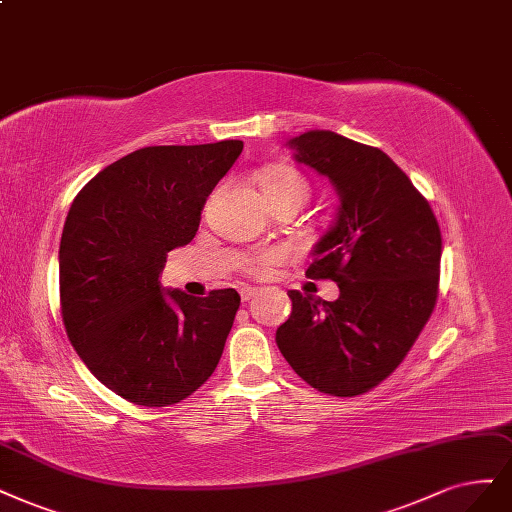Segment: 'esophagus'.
<instances>
[{
  "mask_svg": "<svg viewBox=\"0 0 512 512\" xmlns=\"http://www.w3.org/2000/svg\"><path fill=\"white\" fill-rule=\"evenodd\" d=\"M256 292H258L256 288H248V286L241 288V290H239V294H241V301H243V303H250L252 298L256 296Z\"/></svg>",
  "mask_w": 512,
  "mask_h": 512,
  "instance_id": "obj_1",
  "label": "esophagus"
}]
</instances>
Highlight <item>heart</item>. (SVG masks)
<instances>
[{"instance_id": "obj_1", "label": "heart", "mask_w": 512, "mask_h": 512, "mask_svg": "<svg viewBox=\"0 0 512 512\" xmlns=\"http://www.w3.org/2000/svg\"><path fill=\"white\" fill-rule=\"evenodd\" d=\"M260 186L269 203L294 201L298 205H303L311 195L309 180L301 171H296L294 167H288V165H275V167L264 169L260 175ZM284 258L286 254L281 250H269L245 260L243 269L254 277H264L269 275V271L275 267V264Z\"/></svg>"}]
</instances>
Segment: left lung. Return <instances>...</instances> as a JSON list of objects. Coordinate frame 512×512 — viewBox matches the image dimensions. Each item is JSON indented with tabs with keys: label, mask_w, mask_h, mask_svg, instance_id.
Instances as JSON below:
<instances>
[{
	"label": "left lung",
	"mask_w": 512,
	"mask_h": 512,
	"mask_svg": "<svg viewBox=\"0 0 512 512\" xmlns=\"http://www.w3.org/2000/svg\"><path fill=\"white\" fill-rule=\"evenodd\" d=\"M290 146L337 186V222L313 250L311 279H332L337 301L290 290L292 313L275 341L317 392L373 390L407 358L436 305L443 239L428 199L390 156L332 131Z\"/></svg>",
	"instance_id": "8db88e82"
}]
</instances>
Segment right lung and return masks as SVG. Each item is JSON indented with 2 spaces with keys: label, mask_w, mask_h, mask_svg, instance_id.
<instances>
[{
  "label": "right lung",
  "mask_w": 512,
  "mask_h": 512,
  "mask_svg": "<svg viewBox=\"0 0 512 512\" xmlns=\"http://www.w3.org/2000/svg\"><path fill=\"white\" fill-rule=\"evenodd\" d=\"M239 139L148 146L99 171L69 207L59 248L61 315L88 370L129 402L169 407L214 373L241 298L163 294L167 254L195 239Z\"/></svg>",
  "instance_id": "1"
}]
</instances>
